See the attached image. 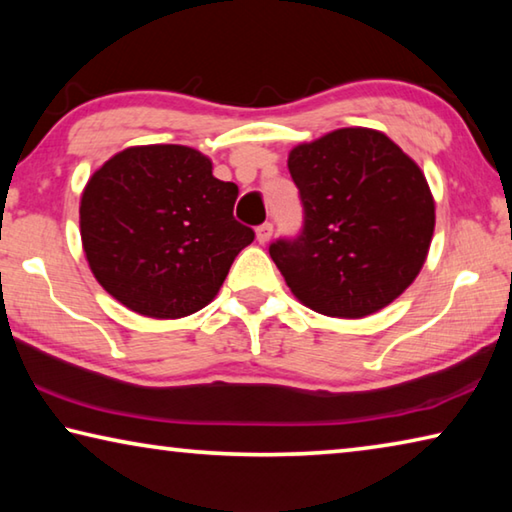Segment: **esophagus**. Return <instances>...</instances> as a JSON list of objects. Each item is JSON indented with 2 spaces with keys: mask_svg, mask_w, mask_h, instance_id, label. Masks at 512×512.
I'll use <instances>...</instances> for the list:
<instances>
[{
  "mask_svg": "<svg viewBox=\"0 0 512 512\" xmlns=\"http://www.w3.org/2000/svg\"><path fill=\"white\" fill-rule=\"evenodd\" d=\"M255 235H257L259 244H266V241L273 237V223H262V225H259V228L255 230Z\"/></svg>",
  "mask_w": 512,
  "mask_h": 512,
  "instance_id": "34e87169",
  "label": "esophagus"
}]
</instances>
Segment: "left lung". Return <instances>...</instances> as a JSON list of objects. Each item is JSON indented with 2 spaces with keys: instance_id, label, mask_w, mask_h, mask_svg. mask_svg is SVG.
I'll return each mask as SVG.
<instances>
[{
  "instance_id": "left-lung-1",
  "label": "left lung",
  "mask_w": 512,
  "mask_h": 512,
  "mask_svg": "<svg viewBox=\"0 0 512 512\" xmlns=\"http://www.w3.org/2000/svg\"><path fill=\"white\" fill-rule=\"evenodd\" d=\"M302 230L268 246L302 305L363 318L402 296L427 259L436 207L409 155L372 128H339L289 153Z\"/></svg>"
}]
</instances>
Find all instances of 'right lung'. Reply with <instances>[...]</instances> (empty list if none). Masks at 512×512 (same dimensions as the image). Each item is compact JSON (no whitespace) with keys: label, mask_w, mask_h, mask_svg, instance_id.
I'll return each instance as SVG.
<instances>
[{"label":"right lung","mask_w":512,"mask_h":512,"mask_svg":"<svg viewBox=\"0 0 512 512\" xmlns=\"http://www.w3.org/2000/svg\"><path fill=\"white\" fill-rule=\"evenodd\" d=\"M235 183L212 176L201 151L131 146L92 173L81 196V239L94 277L149 318L210 305L255 232L232 210Z\"/></svg>","instance_id":"obj_1"}]
</instances>
